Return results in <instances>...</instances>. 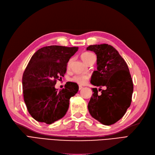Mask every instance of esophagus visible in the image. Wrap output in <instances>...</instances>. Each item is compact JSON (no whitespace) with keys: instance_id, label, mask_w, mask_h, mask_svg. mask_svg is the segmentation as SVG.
I'll return each mask as SVG.
<instances>
[{"instance_id":"esophagus-1","label":"esophagus","mask_w":155,"mask_h":155,"mask_svg":"<svg viewBox=\"0 0 155 155\" xmlns=\"http://www.w3.org/2000/svg\"><path fill=\"white\" fill-rule=\"evenodd\" d=\"M83 88V87L82 86H79V87H78V89H79V90H81V89Z\"/></svg>"}]
</instances>
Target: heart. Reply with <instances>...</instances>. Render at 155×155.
<instances>
[{
    "mask_svg": "<svg viewBox=\"0 0 155 155\" xmlns=\"http://www.w3.org/2000/svg\"><path fill=\"white\" fill-rule=\"evenodd\" d=\"M95 57L94 55V54L91 53H89V52H85L84 53L82 54L81 55V58L82 59V61L87 64V62L90 61V60L94 57ZM71 62V60L68 62V66L69 63ZM89 79V76L88 74H76V75L73 76L71 78V81L74 83H77L78 84L80 85H83L86 84L87 81Z\"/></svg>",
    "mask_w": 155,
    "mask_h": 155,
    "instance_id": "1",
    "label": "heart"
}]
</instances>
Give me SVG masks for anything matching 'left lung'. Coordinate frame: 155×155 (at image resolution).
Listing matches in <instances>:
<instances>
[{
	"label": "left lung",
	"mask_w": 155,
	"mask_h": 155,
	"mask_svg": "<svg viewBox=\"0 0 155 155\" xmlns=\"http://www.w3.org/2000/svg\"><path fill=\"white\" fill-rule=\"evenodd\" d=\"M87 50L97 54V70L94 71L91 83L105 87L101 94L93 88V95L88 104L92 117L106 126L118 121L126 113L131 103L133 84L126 62L117 49L107 44L91 45Z\"/></svg>",
	"instance_id": "1"
}]
</instances>
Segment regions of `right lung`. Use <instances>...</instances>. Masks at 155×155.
Returning a JSON list of instances; mask_svg holds the SVG:
<instances>
[{
	"instance_id": "obj_1",
	"label": "right lung",
	"mask_w": 155,
	"mask_h": 155,
	"mask_svg": "<svg viewBox=\"0 0 155 155\" xmlns=\"http://www.w3.org/2000/svg\"><path fill=\"white\" fill-rule=\"evenodd\" d=\"M78 48L46 46L31 58L22 76V89L28 111L37 121L51 124L68 111L69 99L78 92V86L68 82L59 91L54 86L64 76L67 63Z\"/></svg>"
}]
</instances>
